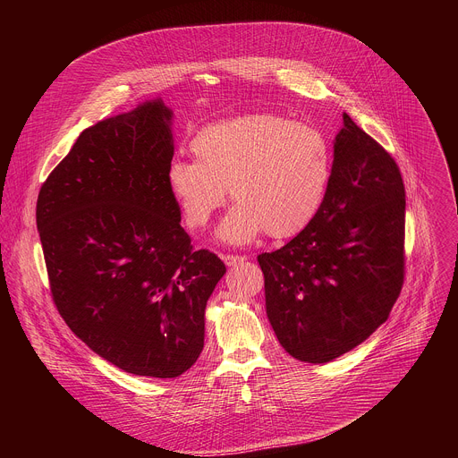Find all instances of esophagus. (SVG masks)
<instances>
[{"label":"esophagus","instance_id":"1","mask_svg":"<svg viewBox=\"0 0 458 458\" xmlns=\"http://www.w3.org/2000/svg\"><path fill=\"white\" fill-rule=\"evenodd\" d=\"M223 260H225V265L226 267H237L239 263H242V260H246V257L244 255H223Z\"/></svg>","mask_w":458,"mask_h":458}]
</instances>
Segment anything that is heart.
<instances>
[{
	"mask_svg": "<svg viewBox=\"0 0 458 458\" xmlns=\"http://www.w3.org/2000/svg\"><path fill=\"white\" fill-rule=\"evenodd\" d=\"M193 161L177 159L166 186L190 230L235 205L217 235L244 244L263 232L288 239L318 216L332 179V148L317 126L277 114H248L203 126L190 141Z\"/></svg>",
	"mask_w": 458,
	"mask_h": 458,
	"instance_id": "obj_1",
	"label": "heart"
}]
</instances>
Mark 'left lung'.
<instances>
[{
    "label": "left lung",
    "instance_id": "8db88e82",
    "mask_svg": "<svg viewBox=\"0 0 458 458\" xmlns=\"http://www.w3.org/2000/svg\"><path fill=\"white\" fill-rule=\"evenodd\" d=\"M404 225L395 159L343 114L318 216L288 244L257 257L267 315L292 357L330 362L386 322L404 283Z\"/></svg>",
    "mask_w": 458,
    "mask_h": 458
}]
</instances>
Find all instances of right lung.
I'll use <instances>...</instances> for the list:
<instances>
[{
    "mask_svg": "<svg viewBox=\"0 0 458 458\" xmlns=\"http://www.w3.org/2000/svg\"><path fill=\"white\" fill-rule=\"evenodd\" d=\"M163 101L99 121L43 182L36 223L52 301L69 328L126 373L174 378L205 344V308L226 274L193 250L168 191Z\"/></svg>",
    "mask_w": 458,
    "mask_h": 458,
    "instance_id": "1",
    "label": "right lung"
}]
</instances>
